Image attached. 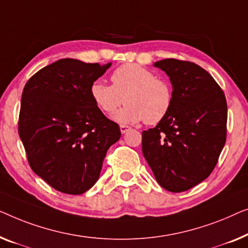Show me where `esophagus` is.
I'll use <instances>...</instances> for the list:
<instances>
[{"mask_svg":"<svg viewBox=\"0 0 248 248\" xmlns=\"http://www.w3.org/2000/svg\"><path fill=\"white\" fill-rule=\"evenodd\" d=\"M130 129L131 128L129 127V125H125V124H121L120 125V130H121V132H123V134H125V132L130 130Z\"/></svg>","mask_w":248,"mask_h":248,"instance_id":"1","label":"esophagus"}]
</instances>
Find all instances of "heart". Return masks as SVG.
Returning a JSON list of instances; mask_svg holds the SVG:
<instances>
[{
    "label": "heart",
    "mask_w": 248,
    "mask_h": 248,
    "mask_svg": "<svg viewBox=\"0 0 248 248\" xmlns=\"http://www.w3.org/2000/svg\"><path fill=\"white\" fill-rule=\"evenodd\" d=\"M112 84L96 81L91 85L93 102L104 114L117 113L120 124H156L166 118L172 109L174 94L169 81L157 78L151 69L128 62L117 67L110 76Z\"/></svg>",
    "instance_id": "b5f03b06"
}]
</instances>
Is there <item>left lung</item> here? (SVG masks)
Instances as JSON below:
<instances>
[{"label": "left lung", "mask_w": 248, "mask_h": 248, "mask_svg": "<svg viewBox=\"0 0 248 248\" xmlns=\"http://www.w3.org/2000/svg\"><path fill=\"white\" fill-rule=\"evenodd\" d=\"M170 76L173 106L155 128L142 131V154L160 186L183 192L214 170L227 137V102L214 78L192 62H156Z\"/></svg>", "instance_id": "obj_1"}]
</instances>
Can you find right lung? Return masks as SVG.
<instances>
[{"mask_svg": "<svg viewBox=\"0 0 248 248\" xmlns=\"http://www.w3.org/2000/svg\"><path fill=\"white\" fill-rule=\"evenodd\" d=\"M111 62L86 64L65 58L27 82L19 114V136L29 165L59 192L82 194L99 179L119 124L108 119L91 97V85Z\"/></svg>", "mask_w": 248, "mask_h": 248, "instance_id": "right-lung-1", "label": "right lung"}]
</instances>
